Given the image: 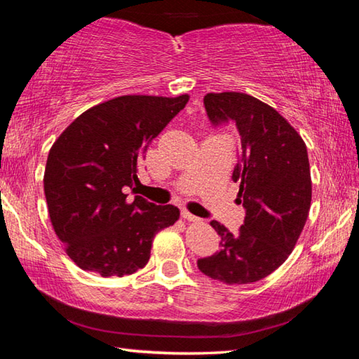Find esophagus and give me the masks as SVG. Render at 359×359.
<instances>
[{
    "mask_svg": "<svg viewBox=\"0 0 359 359\" xmlns=\"http://www.w3.org/2000/svg\"><path fill=\"white\" fill-rule=\"evenodd\" d=\"M182 217L185 218V220H188V222H199V218L196 217V215H193V214H190V212L188 210H182Z\"/></svg>",
    "mask_w": 359,
    "mask_h": 359,
    "instance_id": "esophagus-1",
    "label": "esophagus"
}]
</instances>
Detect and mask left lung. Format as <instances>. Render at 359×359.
<instances>
[{
  "mask_svg": "<svg viewBox=\"0 0 359 359\" xmlns=\"http://www.w3.org/2000/svg\"><path fill=\"white\" fill-rule=\"evenodd\" d=\"M204 107L214 128L233 123L239 131L233 180L241 184L245 218L238 234L210 222L220 250L199 258L198 267L226 285L258 282L288 258L306 224L312 201L307 147L276 109L250 95L208 93Z\"/></svg>",
  "mask_w": 359,
  "mask_h": 359,
  "instance_id": "left-lung-1",
  "label": "left lung"
}]
</instances>
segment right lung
Instances as JSON below:
<instances>
[{
	"mask_svg": "<svg viewBox=\"0 0 359 359\" xmlns=\"http://www.w3.org/2000/svg\"><path fill=\"white\" fill-rule=\"evenodd\" d=\"M188 102L128 95L95 106L72 121L48 151L44 193L66 253L83 271L123 277L149 263L151 241L180 212L142 196L128 203L151 141Z\"/></svg>",
	"mask_w": 359,
	"mask_h": 359,
	"instance_id": "add662e5",
	"label": "right lung"
}]
</instances>
